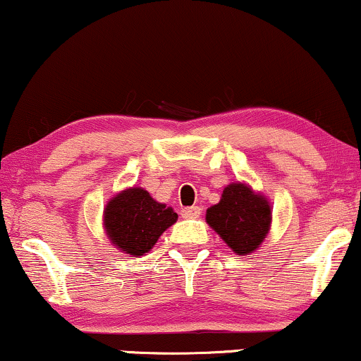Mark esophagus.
Segmentation results:
<instances>
[{
  "label": "esophagus",
  "instance_id": "1",
  "mask_svg": "<svg viewBox=\"0 0 361 361\" xmlns=\"http://www.w3.org/2000/svg\"><path fill=\"white\" fill-rule=\"evenodd\" d=\"M200 213H202V208L200 207H188L181 209V216L183 218H198Z\"/></svg>",
  "mask_w": 361,
  "mask_h": 361
}]
</instances>
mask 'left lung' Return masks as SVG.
<instances>
[{"label":"left lung","instance_id":"8db88e82","mask_svg":"<svg viewBox=\"0 0 361 361\" xmlns=\"http://www.w3.org/2000/svg\"><path fill=\"white\" fill-rule=\"evenodd\" d=\"M208 225L238 255L258 248L271 223V209L263 196L246 185L231 183L223 190L220 203L208 208Z\"/></svg>","mask_w":361,"mask_h":361}]
</instances>
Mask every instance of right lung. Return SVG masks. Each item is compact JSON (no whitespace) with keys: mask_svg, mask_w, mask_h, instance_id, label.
Segmentation results:
<instances>
[{"mask_svg":"<svg viewBox=\"0 0 361 361\" xmlns=\"http://www.w3.org/2000/svg\"><path fill=\"white\" fill-rule=\"evenodd\" d=\"M176 218L173 208L154 202L143 188L123 191L104 209V226L111 243L133 257L149 252Z\"/></svg>","mask_w":361,"mask_h":361,"instance_id":"add662e5","label":"right lung"}]
</instances>
